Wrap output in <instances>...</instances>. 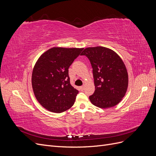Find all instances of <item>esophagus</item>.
<instances>
[{"label": "esophagus", "instance_id": "34e87169", "mask_svg": "<svg viewBox=\"0 0 156 156\" xmlns=\"http://www.w3.org/2000/svg\"><path fill=\"white\" fill-rule=\"evenodd\" d=\"M80 89H81V90H84V85H83V86H81V87H80Z\"/></svg>", "mask_w": 156, "mask_h": 156}]
</instances>
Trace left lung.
Wrapping results in <instances>:
<instances>
[{
	"label": "left lung",
	"instance_id": "left-lung-1",
	"mask_svg": "<svg viewBox=\"0 0 156 156\" xmlns=\"http://www.w3.org/2000/svg\"><path fill=\"white\" fill-rule=\"evenodd\" d=\"M92 67L95 91L89 99L94 105L110 108L120 103L128 87V73L126 66L112 49L98 46L84 49Z\"/></svg>",
	"mask_w": 156,
	"mask_h": 156
}]
</instances>
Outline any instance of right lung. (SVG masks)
Listing matches in <instances>:
<instances>
[{
  "label": "right lung",
  "mask_w": 156,
  "mask_h": 156,
  "mask_svg": "<svg viewBox=\"0 0 156 156\" xmlns=\"http://www.w3.org/2000/svg\"><path fill=\"white\" fill-rule=\"evenodd\" d=\"M83 49L55 47L37 59L32 87L36 100L45 109L60 113L73 105L79 91L71 85L68 69Z\"/></svg>",
  "instance_id": "obj_1"
}]
</instances>
